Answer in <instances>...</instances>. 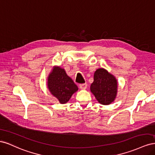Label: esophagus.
<instances>
[{"label":"esophagus","instance_id":"1","mask_svg":"<svg viewBox=\"0 0 155 155\" xmlns=\"http://www.w3.org/2000/svg\"><path fill=\"white\" fill-rule=\"evenodd\" d=\"M87 87V83H82L79 84V88L81 89H86Z\"/></svg>","mask_w":155,"mask_h":155}]
</instances>
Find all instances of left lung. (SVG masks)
<instances>
[{"label":"left lung","instance_id":"left-lung-1","mask_svg":"<svg viewBox=\"0 0 155 155\" xmlns=\"http://www.w3.org/2000/svg\"><path fill=\"white\" fill-rule=\"evenodd\" d=\"M91 91L98 102L102 105H109L116 98L117 80L104 68H99L94 73Z\"/></svg>","mask_w":155,"mask_h":155}]
</instances>
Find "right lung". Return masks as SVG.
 I'll list each match as a JSON object with an SVG mask.
<instances>
[{
  "label": "right lung",
  "mask_w": 155,
  "mask_h": 155,
  "mask_svg": "<svg viewBox=\"0 0 155 155\" xmlns=\"http://www.w3.org/2000/svg\"><path fill=\"white\" fill-rule=\"evenodd\" d=\"M48 88L51 94L56 97L61 104H65L78 88L72 79L60 67H55L48 78Z\"/></svg>",
  "instance_id": "1"
}]
</instances>
